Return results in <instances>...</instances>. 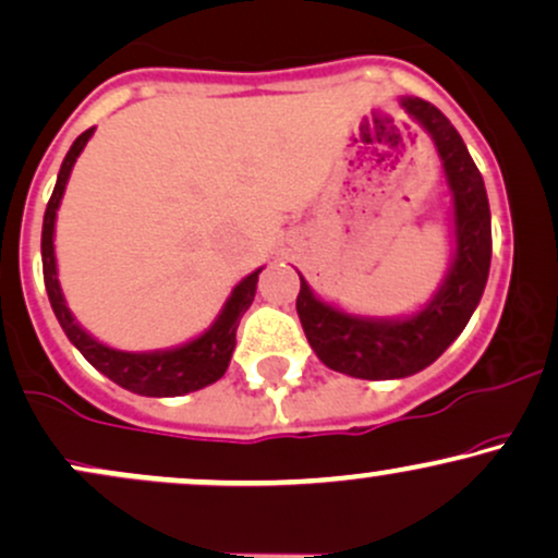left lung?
Wrapping results in <instances>:
<instances>
[{
  "instance_id": "left-lung-1",
  "label": "left lung",
  "mask_w": 558,
  "mask_h": 558,
  "mask_svg": "<svg viewBox=\"0 0 558 558\" xmlns=\"http://www.w3.org/2000/svg\"><path fill=\"white\" fill-rule=\"evenodd\" d=\"M427 128L444 159L453 191L457 257L444 288L420 315L383 323L351 317L319 301L301 278L296 312L315 354L336 373L362 380H390L425 369L453 343L480 304L490 270V207L483 175L472 162L462 136L430 101L407 96L401 101Z\"/></svg>"
}]
</instances>
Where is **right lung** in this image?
<instances>
[{"mask_svg":"<svg viewBox=\"0 0 558 558\" xmlns=\"http://www.w3.org/2000/svg\"><path fill=\"white\" fill-rule=\"evenodd\" d=\"M92 133L94 128H88V131H83L81 136L73 141L65 162H62L60 168V175H57V185L52 191V198H49L47 204V213H44L41 262L49 304H52L62 330H65V336L75 343V349H78L101 375H107L112 383H118V386L141 396H183L191 393V390L213 386L215 380H220V377L226 375L230 354H233L235 349V330H239L243 312L252 306L254 293H257V278L262 270L252 272L233 288L222 315L217 317V323L204 332V336L181 345V349L157 351V354H128V351H114L110 345H101L75 325L65 301H62L54 265V217L57 207H60L62 191H65V183L70 178V170H73L75 159H78L86 141L92 138Z\"/></svg>","mask_w":558,"mask_h":558,"instance_id":"right-lung-1","label":"right lung"}]
</instances>
